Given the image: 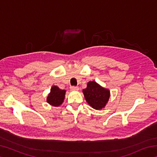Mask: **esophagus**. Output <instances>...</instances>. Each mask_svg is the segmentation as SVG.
<instances>
[{"instance_id":"obj_1","label":"esophagus","mask_w":157,"mask_h":157,"mask_svg":"<svg viewBox=\"0 0 157 157\" xmlns=\"http://www.w3.org/2000/svg\"><path fill=\"white\" fill-rule=\"evenodd\" d=\"M71 90H72V91H78L79 90V87L78 86H71Z\"/></svg>"}]
</instances>
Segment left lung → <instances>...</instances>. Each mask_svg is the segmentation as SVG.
<instances>
[{
  "label": "left lung",
  "instance_id": "8db88e82",
  "mask_svg": "<svg viewBox=\"0 0 157 157\" xmlns=\"http://www.w3.org/2000/svg\"><path fill=\"white\" fill-rule=\"evenodd\" d=\"M84 98L92 108L100 110L105 108L110 98V91L95 81L87 83L86 89L82 90Z\"/></svg>",
  "mask_w": 157,
  "mask_h": 157
}]
</instances>
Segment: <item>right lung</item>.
Listing matches in <instances>:
<instances>
[{"label": "right lung", "mask_w": 157, "mask_h": 157, "mask_svg": "<svg viewBox=\"0 0 157 157\" xmlns=\"http://www.w3.org/2000/svg\"><path fill=\"white\" fill-rule=\"evenodd\" d=\"M66 91V90L60 89L59 87L54 85L51 87L50 92L48 95L47 102L53 107H59L65 99Z\"/></svg>", "instance_id": "right-lung-1"}]
</instances>
